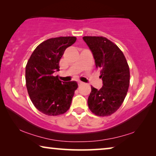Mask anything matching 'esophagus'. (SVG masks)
Here are the masks:
<instances>
[{
    "instance_id": "esophagus-1",
    "label": "esophagus",
    "mask_w": 156,
    "mask_h": 156,
    "mask_svg": "<svg viewBox=\"0 0 156 156\" xmlns=\"http://www.w3.org/2000/svg\"><path fill=\"white\" fill-rule=\"evenodd\" d=\"M82 84H83V82H80V81H79V82H78V85H79V86H80V85H82Z\"/></svg>"
}]
</instances>
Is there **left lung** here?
Returning <instances> with one entry per match:
<instances>
[{"mask_svg":"<svg viewBox=\"0 0 156 156\" xmlns=\"http://www.w3.org/2000/svg\"><path fill=\"white\" fill-rule=\"evenodd\" d=\"M83 40L92 52L96 67L101 69L103 86L91 87L87 103L89 109L99 116H110L124 101L130 82V71L126 57L118 46L107 38L84 36Z\"/></svg>","mask_w":156,"mask_h":156,"instance_id":"left-lung-1","label":"left lung"}]
</instances>
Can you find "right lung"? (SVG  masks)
Returning <instances> with one entry per match:
<instances>
[{
	"instance_id": "add662e5",
	"label": "right lung",
	"mask_w": 156,
	"mask_h": 156,
	"mask_svg": "<svg viewBox=\"0 0 156 156\" xmlns=\"http://www.w3.org/2000/svg\"><path fill=\"white\" fill-rule=\"evenodd\" d=\"M75 37L50 38L40 43L32 53L25 67L27 92L37 110L48 116H57L70 107L75 81L64 82L53 73L59 70V60L68 47L76 42Z\"/></svg>"
}]
</instances>
